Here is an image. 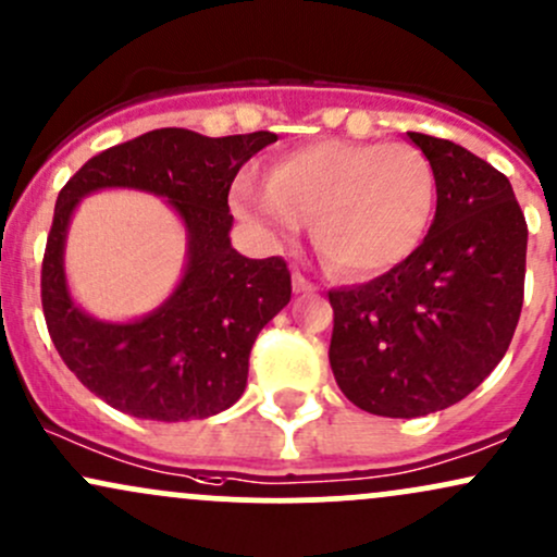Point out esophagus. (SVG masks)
Returning <instances> with one entry per match:
<instances>
[{
    "label": "esophagus",
    "instance_id": "34e87169",
    "mask_svg": "<svg viewBox=\"0 0 557 557\" xmlns=\"http://www.w3.org/2000/svg\"><path fill=\"white\" fill-rule=\"evenodd\" d=\"M293 290H296V293H314L317 285L311 283L309 277H304V274L296 269V272H293Z\"/></svg>",
    "mask_w": 557,
    "mask_h": 557
}]
</instances>
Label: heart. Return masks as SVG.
<instances>
[{
  "instance_id": "obj_1",
  "label": "heart",
  "mask_w": 557,
  "mask_h": 557,
  "mask_svg": "<svg viewBox=\"0 0 557 557\" xmlns=\"http://www.w3.org/2000/svg\"><path fill=\"white\" fill-rule=\"evenodd\" d=\"M436 200L425 152L407 143L322 139L288 152L267 182L243 176L235 209L259 227L293 235L314 219V240L333 269L386 272L423 240Z\"/></svg>"
}]
</instances>
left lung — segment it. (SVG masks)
<instances>
[{"label": "left lung", "mask_w": 557, "mask_h": 557, "mask_svg": "<svg viewBox=\"0 0 557 557\" xmlns=\"http://www.w3.org/2000/svg\"><path fill=\"white\" fill-rule=\"evenodd\" d=\"M407 134L436 176L428 235L381 277L327 293L335 383L383 418L438 412L479 388L510 346L527 277L529 227L503 171L449 139Z\"/></svg>", "instance_id": "obj_1"}]
</instances>
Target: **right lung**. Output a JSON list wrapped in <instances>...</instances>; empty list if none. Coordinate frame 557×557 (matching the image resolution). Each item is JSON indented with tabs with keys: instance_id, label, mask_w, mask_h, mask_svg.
<instances>
[{
	"instance_id": "obj_1",
	"label": "right lung",
	"mask_w": 557,
	"mask_h": 557,
	"mask_svg": "<svg viewBox=\"0 0 557 557\" xmlns=\"http://www.w3.org/2000/svg\"><path fill=\"white\" fill-rule=\"evenodd\" d=\"M277 134L203 137L156 129L89 158L60 189L45 261L41 309L58 354L91 394L145 420H200L240 399L261 327L290 301L283 256L246 259L230 246V187ZM102 186L163 194L188 224L190 261L175 296L129 326L91 321L70 301L62 243L78 197Z\"/></svg>"
}]
</instances>
